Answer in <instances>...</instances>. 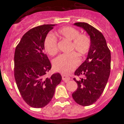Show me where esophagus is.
I'll return each mask as SVG.
<instances>
[{"mask_svg": "<svg viewBox=\"0 0 124 124\" xmlns=\"http://www.w3.org/2000/svg\"><path fill=\"white\" fill-rule=\"evenodd\" d=\"M62 80H64V81H65V82H68L70 80V77H68V76H67V75H62Z\"/></svg>", "mask_w": 124, "mask_h": 124, "instance_id": "1", "label": "esophagus"}]
</instances>
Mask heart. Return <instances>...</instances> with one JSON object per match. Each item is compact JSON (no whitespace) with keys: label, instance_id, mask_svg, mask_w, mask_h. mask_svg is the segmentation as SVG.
<instances>
[{"label":"heart","instance_id":"obj_1","mask_svg":"<svg viewBox=\"0 0 124 124\" xmlns=\"http://www.w3.org/2000/svg\"><path fill=\"white\" fill-rule=\"evenodd\" d=\"M56 33L63 39L71 42L70 51L75 50L80 56H84L88 53L91 47V40L88 36L80 34L78 30L70 26L60 28ZM44 47L46 51L51 56L58 51L57 39L54 35L49 34L44 40ZM79 62L78 54L75 52L63 54L58 56L53 61V68L56 71L64 74L71 73Z\"/></svg>","mask_w":124,"mask_h":124}]
</instances>
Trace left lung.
<instances>
[{
	"label": "left lung",
	"mask_w": 124,
	"mask_h": 124,
	"mask_svg": "<svg viewBox=\"0 0 124 124\" xmlns=\"http://www.w3.org/2000/svg\"><path fill=\"white\" fill-rule=\"evenodd\" d=\"M74 25L82 28L89 36L91 47L86 59L75 72L80 76L73 78L78 85L73 93L74 100L80 106H88L100 98L108 82L111 70V52L101 32L85 22Z\"/></svg>",
	"instance_id": "left-lung-1"
}]
</instances>
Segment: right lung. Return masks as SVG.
Listing matches in <instances>:
<instances>
[{"instance_id": "1", "label": "right lung", "mask_w": 124, "mask_h": 124, "mask_svg": "<svg viewBox=\"0 0 124 124\" xmlns=\"http://www.w3.org/2000/svg\"><path fill=\"white\" fill-rule=\"evenodd\" d=\"M56 24H44L29 30L16 47L14 75L22 98L32 108H41L49 104L56 85L62 80L59 73L50 77L46 75L51 64L44 53L47 35Z\"/></svg>"}]
</instances>
